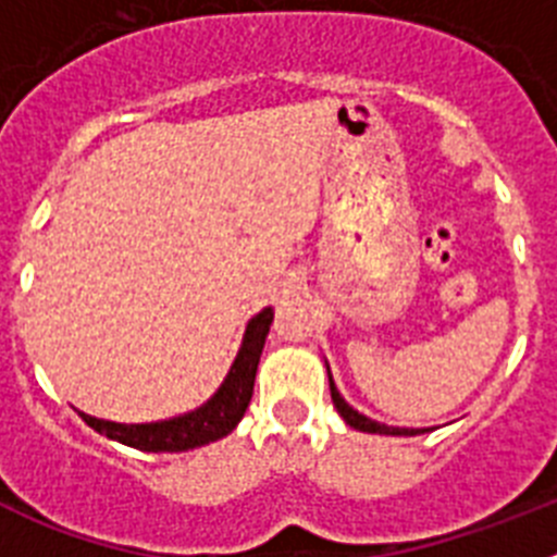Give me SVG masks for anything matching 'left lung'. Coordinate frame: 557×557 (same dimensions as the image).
Masks as SVG:
<instances>
[{"label": "left lung", "mask_w": 557, "mask_h": 557, "mask_svg": "<svg viewBox=\"0 0 557 557\" xmlns=\"http://www.w3.org/2000/svg\"><path fill=\"white\" fill-rule=\"evenodd\" d=\"M329 391H332V401H334V407H337L339 416H343V421H346L348 426H354V430L373 432V435H424V432H426V430H407V426L379 424V421H371V418H368V416L357 412L351 405H348L346 398L339 396L337 385H334V379H332V371H329Z\"/></svg>", "instance_id": "8db88e82"}]
</instances>
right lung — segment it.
<instances>
[{
	"mask_svg": "<svg viewBox=\"0 0 557 557\" xmlns=\"http://www.w3.org/2000/svg\"><path fill=\"white\" fill-rule=\"evenodd\" d=\"M270 323H273V309L270 307L250 318L228 376L218 387V393L198 410L175 416L170 421H152V424H116V421H102V418L86 416V412H81V418L100 435L141 451H186L220 441L243 421L245 410H248L250 396H253L256 368H259Z\"/></svg>",
	"mask_w": 557,
	"mask_h": 557,
	"instance_id": "right-lung-1",
	"label": "right lung"
}]
</instances>
